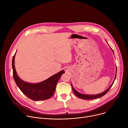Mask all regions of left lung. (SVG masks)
<instances>
[{"label": "left lung", "mask_w": 128, "mask_h": 128, "mask_svg": "<svg viewBox=\"0 0 128 128\" xmlns=\"http://www.w3.org/2000/svg\"><path fill=\"white\" fill-rule=\"evenodd\" d=\"M109 47H110L111 48V47L109 46ZM114 54V52L113 51V50L111 48ZM116 71H117V68L116 67V76H115V78H114V80L113 81L112 83V84L110 85V86H109L106 90H105V91H104L102 93H101L100 94H95V95H87V94H82L80 92H78V91H77L76 89L74 88V86H72V84H71V86H72V90L73 91H74V94L77 96L78 97V98H80V99H84V100H90V99H97V98H100V97H101L102 96H103L104 95H105L108 92V90H110V88H111V87L112 86V84H114V82L116 80Z\"/></svg>", "instance_id": "left-lung-1"}]
</instances>
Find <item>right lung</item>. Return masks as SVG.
Instances as JSON below:
<instances>
[{
  "mask_svg": "<svg viewBox=\"0 0 128 128\" xmlns=\"http://www.w3.org/2000/svg\"><path fill=\"white\" fill-rule=\"evenodd\" d=\"M16 53L12 57V67L14 80L20 90L27 97L34 101L44 100L50 98L54 94L56 85L61 76L64 74L62 70L48 79L38 83H30L21 80L18 76L14 66Z\"/></svg>",
  "mask_w": 128,
  "mask_h": 128,
  "instance_id": "1",
  "label": "right lung"
}]
</instances>
